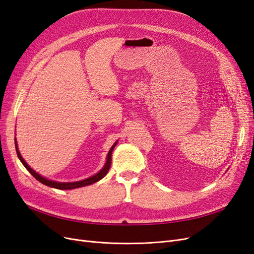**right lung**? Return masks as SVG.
Segmentation results:
<instances>
[{
  "label": "right lung",
  "instance_id": "add662e5",
  "mask_svg": "<svg viewBox=\"0 0 254 254\" xmlns=\"http://www.w3.org/2000/svg\"><path fill=\"white\" fill-rule=\"evenodd\" d=\"M14 144H16V151H17V155L20 159V161L22 162V164L25 166L26 170L32 174L35 178L40 181L41 183L45 184V186L48 187H51V188H54V189H58V190H73V189H77V188H82V187H86V186H90V184H93L97 181H99L101 179H103L104 177L107 175V173H108L109 168H110V165H111V153H112V150L113 148L115 147V145H117V143H114V145L111 147V149L109 150L108 152V156H107V162L105 164V166L103 167V170L99 171L96 175L90 177V178L86 179V180H81V181H76V182H56V181H52V180H48L43 178L42 176H40L39 174H37L33 168H30L27 163L24 161V159L22 158V156L20 155L19 152V149H18V146H17V141L16 139H14Z\"/></svg>",
  "mask_w": 254,
  "mask_h": 254
}]
</instances>
